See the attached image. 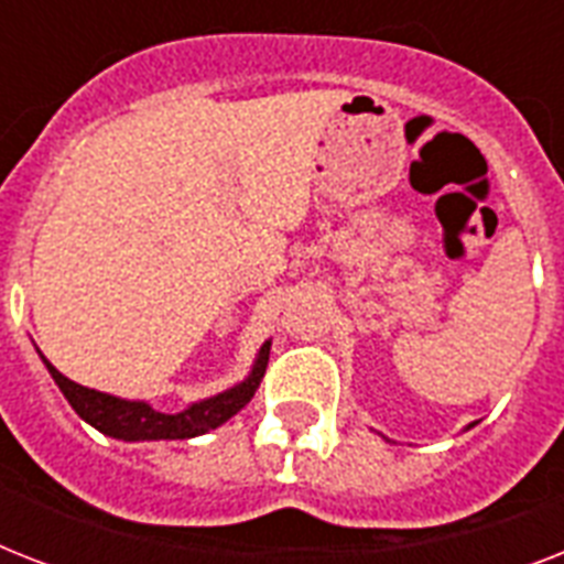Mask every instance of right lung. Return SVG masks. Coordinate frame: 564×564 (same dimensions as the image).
I'll return each instance as SVG.
<instances>
[{
  "mask_svg": "<svg viewBox=\"0 0 564 564\" xmlns=\"http://www.w3.org/2000/svg\"><path fill=\"white\" fill-rule=\"evenodd\" d=\"M269 348H272V343L265 339L263 348L257 351L254 369L242 383L230 386L225 392L204 398L198 403H189L187 410L175 412V415L158 412L152 403L145 401H126V398H117V394L87 389V386L75 383V380L61 375L43 354H40V360L46 362L48 375L57 383V389L64 392L69 406L99 433L122 438V442H158V438L202 436L207 430H216L219 424H225L230 415H237L254 398L257 386L263 380L265 366H269Z\"/></svg>",
  "mask_w": 564,
  "mask_h": 564,
  "instance_id": "right-lung-1",
  "label": "right lung"
}]
</instances>
